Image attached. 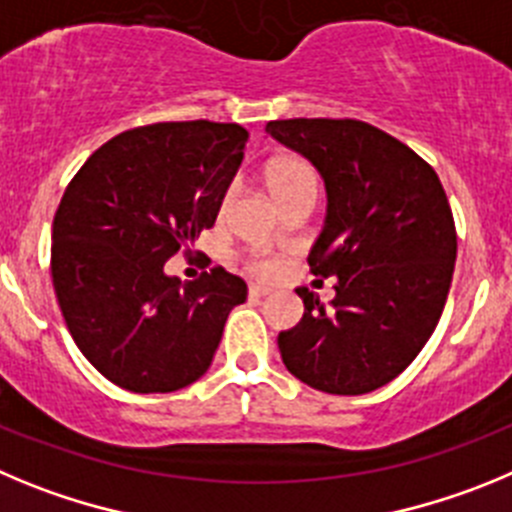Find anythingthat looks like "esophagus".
<instances>
[{
    "instance_id": "obj_1",
    "label": "esophagus",
    "mask_w": 512,
    "mask_h": 512,
    "mask_svg": "<svg viewBox=\"0 0 512 512\" xmlns=\"http://www.w3.org/2000/svg\"><path fill=\"white\" fill-rule=\"evenodd\" d=\"M270 293V288L267 285H250V298H262Z\"/></svg>"
}]
</instances>
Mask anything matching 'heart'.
Here are the masks:
<instances>
[{"mask_svg": "<svg viewBox=\"0 0 512 512\" xmlns=\"http://www.w3.org/2000/svg\"><path fill=\"white\" fill-rule=\"evenodd\" d=\"M267 186H270V191H273V196L278 201L298 191H319V181H316L313 168L306 160L298 158H285L270 165V170H267ZM250 267L255 273L267 275L273 273L275 265L270 260H265V257H252Z\"/></svg>", "mask_w": 512, "mask_h": 512, "instance_id": "heart-1", "label": "heart"}]
</instances>
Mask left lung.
<instances>
[{
  "label": "left lung",
  "instance_id": "8db88e82",
  "mask_svg": "<svg viewBox=\"0 0 512 512\" xmlns=\"http://www.w3.org/2000/svg\"><path fill=\"white\" fill-rule=\"evenodd\" d=\"M267 135L319 170L326 219L308 252L321 303L296 288L303 319L280 331L290 375L331 395H365L411 365L449 296L457 232L436 170L411 147L357 119H278Z\"/></svg>",
  "mask_w": 512,
  "mask_h": 512
}]
</instances>
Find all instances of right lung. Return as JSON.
Listing matches in <instances>:
<instances>
[{
  "label": "right lung",
  "instance_id": "obj_1",
  "mask_svg": "<svg viewBox=\"0 0 512 512\" xmlns=\"http://www.w3.org/2000/svg\"><path fill=\"white\" fill-rule=\"evenodd\" d=\"M245 127L165 122L112 137L78 170L53 219L50 273L73 342L114 385L173 393L199 380L247 283L214 267L193 283L165 262L214 227Z\"/></svg>",
  "mask_w": 512,
  "mask_h": 512
}]
</instances>
